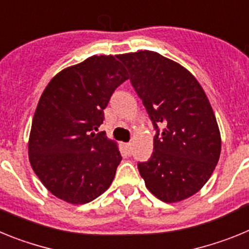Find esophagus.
<instances>
[{
  "label": "esophagus",
  "mask_w": 249,
  "mask_h": 249,
  "mask_svg": "<svg viewBox=\"0 0 249 249\" xmlns=\"http://www.w3.org/2000/svg\"><path fill=\"white\" fill-rule=\"evenodd\" d=\"M124 148H126L127 153H128V155H131V153H132V143H126V144H124Z\"/></svg>",
  "instance_id": "obj_1"
}]
</instances>
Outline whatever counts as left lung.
I'll return each instance as SVG.
<instances>
[{
    "label": "left lung",
    "mask_w": 249,
    "mask_h": 249,
    "mask_svg": "<svg viewBox=\"0 0 249 249\" xmlns=\"http://www.w3.org/2000/svg\"><path fill=\"white\" fill-rule=\"evenodd\" d=\"M118 58L157 129L152 157L138 163L141 177L160 201L187 199L207 183L221 155L212 106L196 77L172 59L148 50Z\"/></svg>",
    "instance_id": "obj_1"
}]
</instances>
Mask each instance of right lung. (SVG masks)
I'll use <instances>...</instances> for the list:
<instances>
[{"instance_id":"obj_1","label":"right lung","mask_w":249,"mask_h":249,"mask_svg":"<svg viewBox=\"0 0 249 249\" xmlns=\"http://www.w3.org/2000/svg\"><path fill=\"white\" fill-rule=\"evenodd\" d=\"M117 56H91L50 81L39 97L28 158L43 186L67 203L85 204L108 190L121 153L102 124L112 93L129 76Z\"/></svg>"}]
</instances>
